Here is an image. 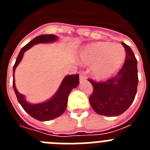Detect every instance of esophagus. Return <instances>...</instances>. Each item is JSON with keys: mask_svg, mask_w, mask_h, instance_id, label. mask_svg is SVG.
Returning a JSON list of instances; mask_svg holds the SVG:
<instances>
[{"mask_svg": "<svg viewBox=\"0 0 150 150\" xmlns=\"http://www.w3.org/2000/svg\"><path fill=\"white\" fill-rule=\"evenodd\" d=\"M85 79H86V76H85L84 73H81L79 74V80H80V82H82L85 80Z\"/></svg>", "mask_w": 150, "mask_h": 150, "instance_id": "esophagus-1", "label": "esophagus"}]
</instances>
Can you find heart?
Masks as SVG:
<instances>
[{"mask_svg":"<svg viewBox=\"0 0 150 150\" xmlns=\"http://www.w3.org/2000/svg\"><path fill=\"white\" fill-rule=\"evenodd\" d=\"M125 50L120 44L94 42L85 46L79 53L83 64L91 66V75L97 80H105L116 74L125 59Z\"/></svg>","mask_w":150,"mask_h":150,"instance_id":"heart-1","label":"heart"}]
</instances>
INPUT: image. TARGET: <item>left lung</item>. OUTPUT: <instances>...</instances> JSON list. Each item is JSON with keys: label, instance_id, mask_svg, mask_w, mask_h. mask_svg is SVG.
Segmentation results:
<instances>
[{"label": "left lung", "instance_id": "obj_1", "mask_svg": "<svg viewBox=\"0 0 150 150\" xmlns=\"http://www.w3.org/2000/svg\"><path fill=\"white\" fill-rule=\"evenodd\" d=\"M126 57L116 76L102 83L88 79L93 86L89 103L94 110L102 116H117L128 110L137 93V62L130 46L122 42Z\"/></svg>", "mask_w": 150, "mask_h": 150}]
</instances>
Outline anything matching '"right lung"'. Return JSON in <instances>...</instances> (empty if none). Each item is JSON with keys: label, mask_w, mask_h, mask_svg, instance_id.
Returning <instances> with one entry per match:
<instances>
[{"label": "right lung", "mask_w": 150, "mask_h": 150, "mask_svg": "<svg viewBox=\"0 0 150 150\" xmlns=\"http://www.w3.org/2000/svg\"><path fill=\"white\" fill-rule=\"evenodd\" d=\"M57 40H58V36L54 34H43L36 37L34 40L30 41L27 45L22 48L16 60L15 64L13 66V87L15 91L18 103L21 104L25 111L28 112L31 117L39 121H50L63 114L67 107L69 94L71 93L73 88H76L79 85V75L76 74V75H69L64 76L60 86L51 98L39 104H30L26 100L25 95L19 93L16 89L14 74H15L16 68L23 58L25 52L31 48L34 45L38 43H53Z\"/></svg>", "instance_id": "obj_1"}]
</instances>
